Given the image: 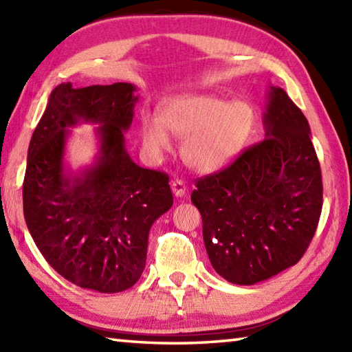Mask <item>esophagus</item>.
I'll return each mask as SVG.
<instances>
[{"mask_svg": "<svg viewBox=\"0 0 352 352\" xmlns=\"http://www.w3.org/2000/svg\"><path fill=\"white\" fill-rule=\"evenodd\" d=\"M170 189H172V192H174L175 197H178V199L184 197V195H186V192H188L186 184H184L182 180H174V182H172L170 183Z\"/></svg>", "mask_w": 352, "mask_h": 352, "instance_id": "34e87169", "label": "esophagus"}]
</instances>
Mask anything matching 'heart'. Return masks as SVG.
I'll return each instance as SVG.
<instances>
[{
	"label": "heart",
	"mask_w": 352,
	"mask_h": 352,
	"mask_svg": "<svg viewBox=\"0 0 352 352\" xmlns=\"http://www.w3.org/2000/svg\"><path fill=\"white\" fill-rule=\"evenodd\" d=\"M258 116L243 100L206 93H183L166 100L162 118L140 119L141 144L148 157L162 158L172 148L170 133L184 140L182 157L190 169L212 174L239 157L254 133Z\"/></svg>",
	"instance_id": "b5f03b06"
}]
</instances>
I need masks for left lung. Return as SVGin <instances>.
<instances>
[{
  "label": "left lung",
  "mask_w": 352,
  "mask_h": 352,
  "mask_svg": "<svg viewBox=\"0 0 352 352\" xmlns=\"http://www.w3.org/2000/svg\"><path fill=\"white\" fill-rule=\"evenodd\" d=\"M265 140L200 178L190 200L208 258L228 283L253 285L295 265L323 206L321 169L302 111L283 88L265 94Z\"/></svg>",
  "instance_id": "1"
}]
</instances>
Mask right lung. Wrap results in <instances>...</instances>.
I'll return each mask as SVG.
<instances>
[{"mask_svg": "<svg viewBox=\"0 0 352 352\" xmlns=\"http://www.w3.org/2000/svg\"><path fill=\"white\" fill-rule=\"evenodd\" d=\"M133 83L57 85L28 148L23 211L35 245L58 275L82 289L116 294L142 275L148 231L174 204L169 177L136 164L124 135L140 96ZM97 126L94 162H66L70 129Z\"/></svg>", "mask_w": 352, "mask_h": 352, "instance_id": "1", "label": "right lung"}]
</instances>
